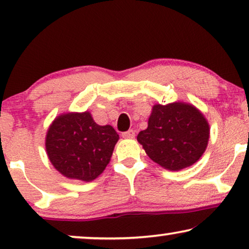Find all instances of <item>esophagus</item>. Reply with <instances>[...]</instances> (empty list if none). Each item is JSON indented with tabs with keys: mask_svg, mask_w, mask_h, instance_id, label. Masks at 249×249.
<instances>
[{
	"mask_svg": "<svg viewBox=\"0 0 249 249\" xmlns=\"http://www.w3.org/2000/svg\"><path fill=\"white\" fill-rule=\"evenodd\" d=\"M135 130H132V129H130V130L125 131V132H122V137L125 138V139H132L135 138Z\"/></svg>",
	"mask_w": 249,
	"mask_h": 249,
	"instance_id": "34e87169",
	"label": "esophagus"
}]
</instances>
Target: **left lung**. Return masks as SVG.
I'll return each instance as SVG.
<instances>
[{"mask_svg":"<svg viewBox=\"0 0 249 249\" xmlns=\"http://www.w3.org/2000/svg\"><path fill=\"white\" fill-rule=\"evenodd\" d=\"M209 138L210 124L204 114L180 101L155 104L147 128L137 136L149 159L170 171H180L198 161Z\"/></svg>","mask_w":249,"mask_h":249,"instance_id":"1","label":"left lung"}]
</instances>
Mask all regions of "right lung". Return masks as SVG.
<instances>
[{
  "label": "right lung",
  "mask_w": 249,
  "mask_h": 249,
  "mask_svg": "<svg viewBox=\"0 0 249 249\" xmlns=\"http://www.w3.org/2000/svg\"><path fill=\"white\" fill-rule=\"evenodd\" d=\"M118 141L113 127L97 124L90 112H68L47 129L45 148L61 175L89 182L107 168Z\"/></svg>",
  "instance_id": "1"
}]
</instances>
